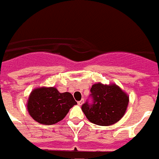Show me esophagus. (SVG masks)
<instances>
[{"instance_id":"1","label":"esophagus","mask_w":159,"mask_h":159,"mask_svg":"<svg viewBox=\"0 0 159 159\" xmlns=\"http://www.w3.org/2000/svg\"><path fill=\"white\" fill-rule=\"evenodd\" d=\"M83 102H84V99H82V100H80V101L77 102V104L81 106V105H82V104H83Z\"/></svg>"}]
</instances>
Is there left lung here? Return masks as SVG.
<instances>
[{
  "label": "left lung",
  "instance_id": "obj_1",
  "mask_svg": "<svg viewBox=\"0 0 159 159\" xmlns=\"http://www.w3.org/2000/svg\"><path fill=\"white\" fill-rule=\"evenodd\" d=\"M93 103L86 102L82 112L91 123L109 126L118 122L125 114L129 97L116 84L104 85L100 82L91 88Z\"/></svg>",
  "mask_w": 159,
  "mask_h": 159
}]
</instances>
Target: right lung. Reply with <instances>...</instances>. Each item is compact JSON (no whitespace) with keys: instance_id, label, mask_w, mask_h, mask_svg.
<instances>
[{"instance_id":"1","label":"right lung","mask_w":159,"mask_h":159,"mask_svg":"<svg viewBox=\"0 0 159 159\" xmlns=\"http://www.w3.org/2000/svg\"><path fill=\"white\" fill-rule=\"evenodd\" d=\"M77 104L70 93H61L54 87L34 89L29 96L27 110L36 122L52 125L60 122Z\"/></svg>"}]
</instances>
